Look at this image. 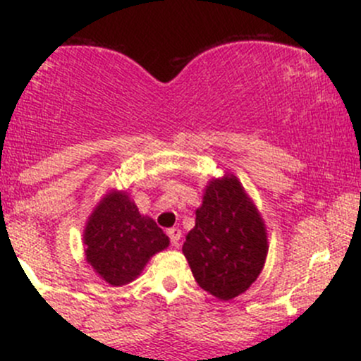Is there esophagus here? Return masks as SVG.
<instances>
[{"label": "esophagus", "mask_w": 361, "mask_h": 361, "mask_svg": "<svg viewBox=\"0 0 361 361\" xmlns=\"http://www.w3.org/2000/svg\"><path fill=\"white\" fill-rule=\"evenodd\" d=\"M168 235H169V241H171L173 246H180L181 231L178 229V227H171V229H168Z\"/></svg>", "instance_id": "34e87169"}]
</instances>
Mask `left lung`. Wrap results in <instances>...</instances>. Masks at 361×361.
<instances>
[{
  "mask_svg": "<svg viewBox=\"0 0 361 361\" xmlns=\"http://www.w3.org/2000/svg\"><path fill=\"white\" fill-rule=\"evenodd\" d=\"M264 224L233 175L210 181L183 255L197 283L221 300L246 292L267 258Z\"/></svg>",
  "mask_w": 361,
  "mask_h": 361,
  "instance_id": "1",
  "label": "left lung"
}]
</instances>
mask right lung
Masks as SVG:
<instances>
[{
    "label": "right lung",
    "instance_id": "1",
    "mask_svg": "<svg viewBox=\"0 0 361 361\" xmlns=\"http://www.w3.org/2000/svg\"><path fill=\"white\" fill-rule=\"evenodd\" d=\"M169 239L152 219L139 214L126 193L106 195L91 214L85 231L86 259L110 285H126L137 279L156 252Z\"/></svg>",
    "mask_w": 361,
    "mask_h": 361
}]
</instances>
